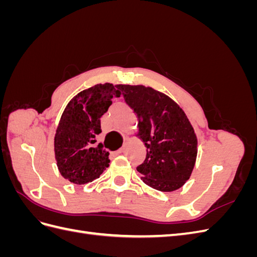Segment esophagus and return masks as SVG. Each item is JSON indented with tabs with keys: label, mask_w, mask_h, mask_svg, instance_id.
Here are the masks:
<instances>
[{
	"label": "esophagus",
	"mask_w": 257,
	"mask_h": 257,
	"mask_svg": "<svg viewBox=\"0 0 257 257\" xmlns=\"http://www.w3.org/2000/svg\"><path fill=\"white\" fill-rule=\"evenodd\" d=\"M123 152H124V148H121V149H119L118 151H115L114 154L118 155V154H121V153H123Z\"/></svg>",
	"instance_id": "34e87169"
}]
</instances>
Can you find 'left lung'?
<instances>
[{
	"label": "left lung",
	"instance_id": "1",
	"mask_svg": "<svg viewBox=\"0 0 257 257\" xmlns=\"http://www.w3.org/2000/svg\"><path fill=\"white\" fill-rule=\"evenodd\" d=\"M138 120L137 136L147 148L137 167L142 180L161 192H173L189 180L197 157V137L175 100L145 85L118 84Z\"/></svg>",
	"mask_w": 257,
	"mask_h": 257
}]
</instances>
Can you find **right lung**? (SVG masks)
<instances>
[{
  "label": "right lung",
  "mask_w": 257,
  "mask_h": 257,
  "mask_svg": "<svg viewBox=\"0 0 257 257\" xmlns=\"http://www.w3.org/2000/svg\"><path fill=\"white\" fill-rule=\"evenodd\" d=\"M121 92L112 83L95 84L74 96L61 115L54 136V155L62 177L75 184H85L99 178L109 166V153L102 144L100 116Z\"/></svg>",
  "instance_id": "obj_1"
}]
</instances>
